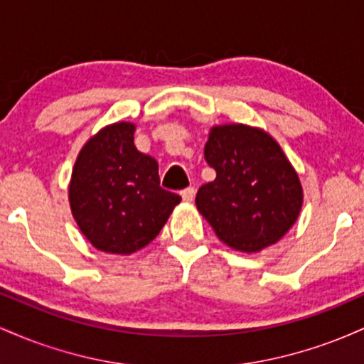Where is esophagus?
<instances>
[{
	"instance_id": "obj_1",
	"label": "esophagus",
	"mask_w": 364,
	"mask_h": 364,
	"mask_svg": "<svg viewBox=\"0 0 364 364\" xmlns=\"http://www.w3.org/2000/svg\"><path fill=\"white\" fill-rule=\"evenodd\" d=\"M181 196H183V200H185V202H191V200L195 198V188L193 186L185 188V190L181 191Z\"/></svg>"
}]
</instances>
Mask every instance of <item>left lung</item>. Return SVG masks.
I'll return each instance as SVG.
<instances>
[{"label": "left lung", "mask_w": 364, "mask_h": 364, "mask_svg": "<svg viewBox=\"0 0 364 364\" xmlns=\"http://www.w3.org/2000/svg\"><path fill=\"white\" fill-rule=\"evenodd\" d=\"M203 154L217 176L198 188L195 203L217 237L245 253L277 243L303 205L298 173L281 145L260 128L232 123L210 129Z\"/></svg>", "instance_id": "1"}]
</instances>
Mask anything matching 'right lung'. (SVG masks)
Listing matches in <instances>:
<instances>
[{
	"label": "right lung",
	"mask_w": 364,
	"mask_h": 364,
	"mask_svg": "<svg viewBox=\"0 0 364 364\" xmlns=\"http://www.w3.org/2000/svg\"><path fill=\"white\" fill-rule=\"evenodd\" d=\"M119 121L83 145L70 181V207L83 236L106 253L132 255L159 235L181 196L161 188L159 164Z\"/></svg>",
	"instance_id": "add662e5"
}]
</instances>
